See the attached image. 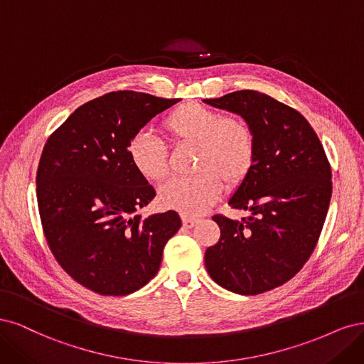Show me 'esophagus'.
I'll return each instance as SVG.
<instances>
[{
	"instance_id": "obj_1",
	"label": "esophagus",
	"mask_w": 364,
	"mask_h": 364,
	"mask_svg": "<svg viewBox=\"0 0 364 364\" xmlns=\"http://www.w3.org/2000/svg\"><path fill=\"white\" fill-rule=\"evenodd\" d=\"M181 220H183V225H184L186 228H192V227H195V225L198 224V219H196V218L186 216V215L181 216Z\"/></svg>"
}]
</instances>
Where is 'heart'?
I'll return each instance as SVG.
<instances>
[{
    "label": "heart",
    "instance_id": "obj_1",
    "mask_svg": "<svg viewBox=\"0 0 364 364\" xmlns=\"http://www.w3.org/2000/svg\"><path fill=\"white\" fill-rule=\"evenodd\" d=\"M161 130L173 144L195 145L193 169L189 177L171 178L159 189L163 207L186 216H196L213 204L228 187L240 184L252 168L255 134L248 121L196 102L171 110L161 121ZM128 157L134 169L149 181L168 173V148L154 134L140 132L128 144Z\"/></svg>",
    "mask_w": 364,
    "mask_h": 364
}]
</instances>
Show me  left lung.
<instances>
[{"label":"left lung","instance_id":"8db88e82","mask_svg":"<svg viewBox=\"0 0 364 364\" xmlns=\"http://www.w3.org/2000/svg\"><path fill=\"white\" fill-rule=\"evenodd\" d=\"M204 102L240 114L255 134L252 168L228 199L250 216H213L220 237L207 248L205 267L220 287L259 295L310 259L330 205L331 166L309 121L266 93L237 90Z\"/></svg>","mask_w":364,"mask_h":364}]
</instances>
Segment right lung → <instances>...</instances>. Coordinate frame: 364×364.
<instances>
[{"label":"right lung","mask_w":364,"mask_h":364,"mask_svg":"<svg viewBox=\"0 0 364 364\" xmlns=\"http://www.w3.org/2000/svg\"><path fill=\"white\" fill-rule=\"evenodd\" d=\"M178 101L105 93L78 107L43 146L36 184L46 242L65 272L100 295L144 287L181 227L173 210L137 215L156 192L128 157L132 137Z\"/></svg>","instance_id":"obj_1"}]
</instances>
